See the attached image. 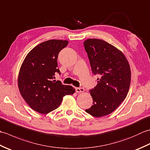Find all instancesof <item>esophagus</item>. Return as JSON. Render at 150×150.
I'll use <instances>...</instances> for the list:
<instances>
[{
  "label": "esophagus",
  "instance_id": "esophagus-1",
  "mask_svg": "<svg viewBox=\"0 0 150 150\" xmlns=\"http://www.w3.org/2000/svg\"><path fill=\"white\" fill-rule=\"evenodd\" d=\"M84 91V89L82 88H76V92L77 93H82Z\"/></svg>",
  "mask_w": 150,
  "mask_h": 150
}]
</instances>
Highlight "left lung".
<instances>
[{"label": "left lung", "instance_id": "8db88e82", "mask_svg": "<svg viewBox=\"0 0 150 150\" xmlns=\"http://www.w3.org/2000/svg\"><path fill=\"white\" fill-rule=\"evenodd\" d=\"M91 70L98 74L97 85L90 90L93 104L86 111L95 117L112 113L124 101L131 82V69L124 54L106 41L89 39L84 42Z\"/></svg>", "mask_w": 150, "mask_h": 150}]
</instances>
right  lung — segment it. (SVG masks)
<instances>
[{
  "label": "right lung",
  "instance_id": "add662e5",
  "mask_svg": "<svg viewBox=\"0 0 150 150\" xmlns=\"http://www.w3.org/2000/svg\"><path fill=\"white\" fill-rule=\"evenodd\" d=\"M68 44V40L52 39L39 44L25 57L18 77V87L26 103L33 110L47 114L57 109L63 97L73 95L75 88L53 80L59 52Z\"/></svg>",
  "mask_w": 150,
  "mask_h": 150
}]
</instances>
